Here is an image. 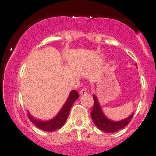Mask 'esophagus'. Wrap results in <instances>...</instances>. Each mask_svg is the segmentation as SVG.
<instances>
[{"label":"esophagus","instance_id":"1","mask_svg":"<svg viewBox=\"0 0 156 156\" xmlns=\"http://www.w3.org/2000/svg\"><path fill=\"white\" fill-rule=\"evenodd\" d=\"M87 94L86 88H83L81 90H80V94L83 95V94Z\"/></svg>","mask_w":156,"mask_h":156}]
</instances>
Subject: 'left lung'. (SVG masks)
I'll list each match as a JSON object with an SVG mask.
<instances>
[{
	"label": "left lung",
	"instance_id": "1",
	"mask_svg": "<svg viewBox=\"0 0 156 156\" xmlns=\"http://www.w3.org/2000/svg\"><path fill=\"white\" fill-rule=\"evenodd\" d=\"M93 99L94 106L91 113V117L94 124L100 130L106 132H118V130L124 128L129 123L130 120H132V117H133L134 112L129 117L124 119V120H122L120 121H113V120H109L105 116L103 111H102L101 107L99 104L98 98L95 95H93Z\"/></svg>",
	"mask_w": 156,
	"mask_h": 156
}]
</instances>
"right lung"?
<instances>
[{
  "label": "right lung",
  "instance_id": "obj_1",
  "mask_svg": "<svg viewBox=\"0 0 156 156\" xmlns=\"http://www.w3.org/2000/svg\"><path fill=\"white\" fill-rule=\"evenodd\" d=\"M79 98V93L76 90H73L70 93L69 97L68 100L65 103L62 108H61L59 112L57 114L55 118L51 119V120L48 121H41V120H37L36 118H34L30 114H28V118L32 123H33L36 126L39 128L40 129L44 130L47 132H53L56 130L59 129L60 128L64 126L66 122L67 118L69 115L71 108L73 105L74 102L77 100Z\"/></svg>",
  "mask_w": 156,
  "mask_h": 156
}]
</instances>
